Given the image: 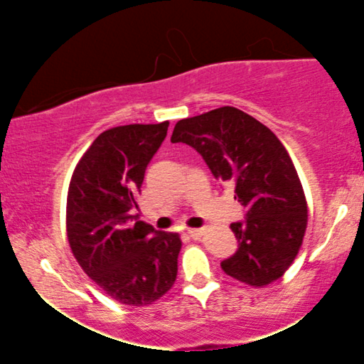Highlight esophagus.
Masks as SVG:
<instances>
[{"label": "esophagus", "mask_w": 364, "mask_h": 364, "mask_svg": "<svg viewBox=\"0 0 364 364\" xmlns=\"http://www.w3.org/2000/svg\"><path fill=\"white\" fill-rule=\"evenodd\" d=\"M203 229H188V236L191 237V240H200V237L203 236Z\"/></svg>", "instance_id": "obj_1"}]
</instances>
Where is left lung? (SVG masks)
Here are the masks:
<instances>
[{"instance_id":"8db88e82","label":"left lung","mask_w":364,"mask_h":364,"mask_svg":"<svg viewBox=\"0 0 364 364\" xmlns=\"http://www.w3.org/2000/svg\"><path fill=\"white\" fill-rule=\"evenodd\" d=\"M171 141L193 147L246 208L243 223L231 224L237 252L220 262L224 272L253 287L282 277L301 248L308 205L289 154L272 129L224 106L178 121Z\"/></svg>"}]
</instances>
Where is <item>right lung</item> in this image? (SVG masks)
Wrapping results in <instances>:
<instances>
[{"label": "right lung", "mask_w": 364, "mask_h": 364, "mask_svg": "<svg viewBox=\"0 0 364 364\" xmlns=\"http://www.w3.org/2000/svg\"><path fill=\"white\" fill-rule=\"evenodd\" d=\"M169 121L106 129L78 161L66 200L73 257L121 304L149 306L173 287L181 240L139 220L145 169L168 135Z\"/></svg>", "instance_id": "obj_1"}]
</instances>
